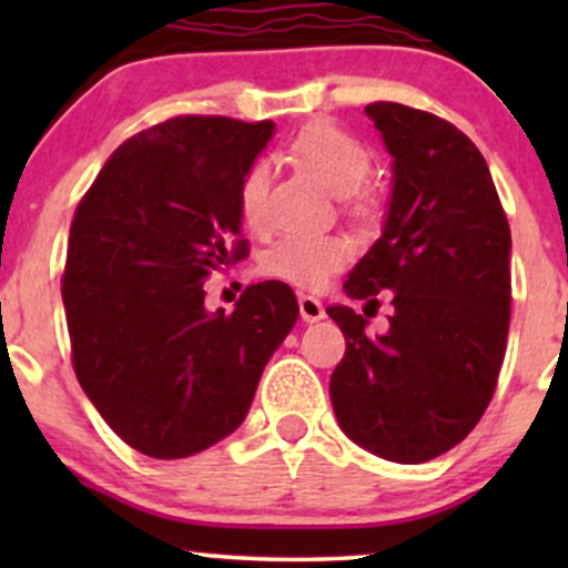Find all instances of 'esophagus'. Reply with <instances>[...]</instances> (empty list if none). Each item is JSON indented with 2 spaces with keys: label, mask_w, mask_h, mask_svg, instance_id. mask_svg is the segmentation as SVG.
Masks as SVG:
<instances>
[{
  "label": "esophagus",
  "mask_w": 568,
  "mask_h": 568,
  "mask_svg": "<svg viewBox=\"0 0 568 568\" xmlns=\"http://www.w3.org/2000/svg\"><path fill=\"white\" fill-rule=\"evenodd\" d=\"M298 312H302V321L304 323H317V321H323V317H325V310H323L321 298L306 296V293H302V296H298Z\"/></svg>",
  "instance_id": "34e87169"
}]
</instances>
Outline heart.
Returning <instances> with one entry per match:
<instances>
[{"instance_id":"b5f03b06","label":"heart","mask_w":568,"mask_h":568,"mask_svg":"<svg viewBox=\"0 0 568 568\" xmlns=\"http://www.w3.org/2000/svg\"><path fill=\"white\" fill-rule=\"evenodd\" d=\"M291 158L328 192L347 197L368 181V146L336 125H310L291 143ZM266 194H270V165L253 162L240 184V211L247 226H266ZM349 262L347 240L334 234H285L264 253L262 270L298 288H323L334 272Z\"/></svg>"}]
</instances>
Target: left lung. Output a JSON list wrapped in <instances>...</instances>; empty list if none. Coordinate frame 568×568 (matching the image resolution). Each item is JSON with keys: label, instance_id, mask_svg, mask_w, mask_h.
I'll use <instances>...</instances> for the list:
<instances>
[{"label": "left lung", "instance_id": "obj_1", "mask_svg": "<svg viewBox=\"0 0 568 568\" xmlns=\"http://www.w3.org/2000/svg\"><path fill=\"white\" fill-rule=\"evenodd\" d=\"M366 114L393 158L382 237L352 266L334 304L347 352L331 403L349 440L382 459L419 465L470 435L491 400L510 328V224L484 154L440 116L403 103ZM382 290L396 312L382 337L365 310Z\"/></svg>", "mask_w": 568, "mask_h": 568}]
</instances>
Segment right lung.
Wrapping results in <instances>:
<instances>
[{
  "mask_svg": "<svg viewBox=\"0 0 568 568\" xmlns=\"http://www.w3.org/2000/svg\"><path fill=\"white\" fill-rule=\"evenodd\" d=\"M275 122L173 116L122 143L77 207L63 272L84 395L135 452L184 459L243 425L264 366L298 317L280 280L232 315L205 280L245 256L240 184Z\"/></svg>",
  "mask_w": 568,
  "mask_h": 568,
  "instance_id": "right-lung-1",
  "label": "right lung"
}]
</instances>
